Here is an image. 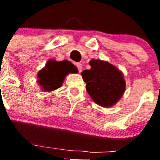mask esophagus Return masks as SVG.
Returning a JSON list of instances; mask_svg holds the SVG:
<instances>
[{
	"label": "esophagus",
	"mask_w": 160,
	"mask_h": 160,
	"mask_svg": "<svg viewBox=\"0 0 160 160\" xmlns=\"http://www.w3.org/2000/svg\"><path fill=\"white\" fill-rule=\"evenodd\" d=\"M75 65H76V66H77L78 71L82 72V65L81 63H76Z\"/></svg>",
	"instance_id": "1"
}]
</instances>
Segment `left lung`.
Listing matches in <instances>:
<instances>
[{
	"mask_svg": "<svg viewBox=\"0 0 160 160\" xmlns=\"http://www.w3.org/2000/svg\"><path fill=\"white\" fill-rule=\"evenodd\" d=\"M90 70L82 72L86 90L93 101L102 107H111L122 98L126 90L123 73L106 61L92 59Z\"/></svg>",
	"mask_w": 160,
	"mask_h": 160,
	"instance_id": "8db88e82",
	"label": "left lung"
}]
</instances>
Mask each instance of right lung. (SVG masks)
<instances>
[{"label":"right lung","instance_id":"add662e5","mask_svg":"<svg viewBox=\"0 0 160 160\" xmlns=\"http://www.w3.org/2000/svg\"><path fill=\"white\" fill-rule=\"evenodd\" d=\"M74 65L67 60L57 62L49 59L38 73V83L45 92L57 90L62 86L65 78L70 73H77Z\"/></svg>","mask_w":160,"mask_h":160}]
</instances>
